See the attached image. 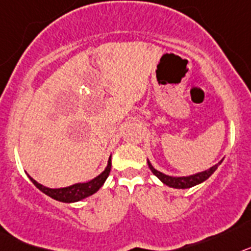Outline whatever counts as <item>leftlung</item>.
Instances as JSON below:
<instances>
[{"label":"left lung","mask_w":251,"mask_h":251,"mask_svg":"<svg viewBox=\"0 0 251 251\" xmlns=\"http://www.w3.org/2000/svg\"><path fill=\"white\" fill-rule=\"evenodd\" d=\"M222 163V160L220 163H217L216 165H213L211 167L210 169H207V171L201 172V173L193 174V176H189V177H171V176H167V174H163L160 172H158L155 168H152V165L150 164V162L148 160V165H149L150 171L152 172L154 176L159 178V179L162 180L164 184L169 187H173V188H179V189H184V188H191L193 186H197L200 183L204 182L206 179L211 177L213 174V172L216 171L217 167Z\"/></svg>","instance_id":"left-lung-1"}]
</instances>
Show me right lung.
<instances>
[{
    "instance_id": "1",
    "label": "right lung",
    "mask_w": 251,
    "mask_h": 251,
    "mask_svg": "<svg viewBox=\"0 0 251 251\" xmlns=\"http://www.w3.org/2000/svg\"><path fill=\"white\" fill-rule=\"evenodd\" d=\"M111 172V158L108 159V164L106 167L103 172L100 174L99 177H96L95 179L89 180L87 183H77V184H73V186L65 187V188H48L44 187L43 184L38 183L35 179H32L31 177L30 180L34 183V186L38 189H40L43 193H45L49 197L54 198L56 201L65 202V203H71V202H78L83 198L89 197L92 196L93 193L99 191L102 186H103L104 180L107 179L108 174Z\"/></svg>"
}]
</instances>
